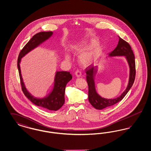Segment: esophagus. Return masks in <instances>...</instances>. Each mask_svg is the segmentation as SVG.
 <instances>
[{"mask_svg":"<svg viewBox=\"0 0 151 151\" xmlns=\"http://www.w3.org/2000/svg\"><path fill=\"white\" fill-rule=\"evenodd\" d=\"M75 76L77 78H80L81 76V72L79 70H78L76 72H75Z\"/></svg>","mask_w":151,"mask_h":151,"instance_id":"1","label":"esophagus"}]
</instances>
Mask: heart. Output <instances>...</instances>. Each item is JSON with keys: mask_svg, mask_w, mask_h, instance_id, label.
Instances as JSON below:
<instances>
[{"mask_svg": "<svg viewBox=\"0 0 151 151\" xmlns=\"http://www.w3.org/2000/svg\"><path fill=\"white\" fill-rule=\"evenodd\" d=\"M98 44L99 42L97 41L92 39L88 41H85L74 45L72 47V50L75 52L81 53L87 49L96 47ZM100 54V49L98 48H94L91 50L83 53L80 56L79 59L80 62L83 65H88L92 62H93L97 58H99ZM65 58L67 60H69L70 59V57L68 54H66L65 55Z\"/></svg>", "mask_w": 151, "mask_h": 151, "instance_id": "b5f03b06", "label": "heart"}]
</instances>
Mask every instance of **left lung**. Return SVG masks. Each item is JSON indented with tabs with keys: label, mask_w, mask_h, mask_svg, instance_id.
<instances>
[{
	"label": "left lung",
	"mask_w": 151,
	"mask_h": 151,
	"mask_svg": "<svg viewBox=\"0 0 151 151\" xmlns=\"http://www.w3.org/2000/svg\"><path fill=\"white\" fill-rule=\"evenodd\" d=\"M124 57L129 66V79L127 86L124 91L119 97L115 99H108L101 97L96 91L94 79L98 71V67H87L86 70L87 83L88 85V100L93 107L102 110L111 106L122 100L132 87L135 78V57L129 43L119 37L118 44L116 48L109 55V57Z\"/></svg>",
	"instance_id": "obj_1"
}]
</instances>
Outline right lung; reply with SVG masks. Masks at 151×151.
<instances>
[{
    "label": "right lung",
    "instance_id": "obj_1",
    "mask_svg": "<svg viewBox=\"0 0 151 151\" xmlns=\"http://www.w3.org/2000/svg\"><path fill=\"white\" fill-rule=\"evenodd\" d=\"M53 35L52 32H42L36 34L25 45L20 51L18 60L17 68L22 84V91L25 96L37 106L49 110L57 111L61 108L65 103V89L67 84L72 79L70 72L67 71H57L54 78V87L50 94L42 99L37 98L32 96L26 88L22 78L20 63L22 58L30 51L49 39Z\"/></svg>",
    "mask_w": 151,
    "mask_h": 151
}]
</instances>
